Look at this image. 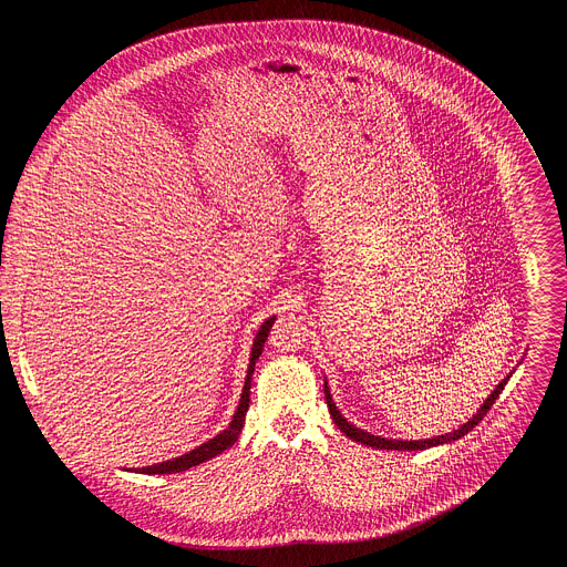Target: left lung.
Returning a JSON list of instances; mask_svg holds the SVG:
<instances>
[{"label":"left lung","instance_id":"8db88e82","mask_svg":"<svg viewBox=\"0 0 567 567\" xmlns=\"http://www.w3.org/2000/svg\"><path fill=\"white\" fill-rule=\"evenodd\" d=\"M505 383H507V379L505 381H501L498 383V388L487 396V401L482 403L480 406V411L466 422V424H462L457 431H453V433H446V435H440V437H433V440H411V442H401V440H385V437H379V435H370V433H365V431H361V429H357V426H352L341 413H339V409H337V403L332 401V394H330V390H328V383H326V401H328V409H330V415H332V420H334V424L348 435V437H352L354 442H361V444H365V446H372V449H388V451H424V449H431V446H437V444H446V442H455V440H460V437H464L468 431H473V426H477L482 420H484V415H487L489 411H492V406H494V401L498 399V394L505 390Z\"/></svg>","mask_w":567,"mask_h":567}]
</instances>
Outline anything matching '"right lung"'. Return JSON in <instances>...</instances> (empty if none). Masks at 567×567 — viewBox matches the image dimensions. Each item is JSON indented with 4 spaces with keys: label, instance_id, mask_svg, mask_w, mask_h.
<instances>
[{
    "label": "right lung",
    "instance_id": "add662e5",
    "mask_svg": "<svg viewBox=\"0 0 567 567\" xmlns=\"http://www.w3.org/2000/svg\"><path fill=\"white\" fill-rule=\"evenodd\" d=\"M274 326V318H269L265 326L260 328L256 341H254V350H251V363H249V372H247V379H245V390H241V396H239V406L233 415V422L228 424L226 431H221L219 435H215L213 440H208L206 444L193 449L190 453L182 455V457H175V460H166L161 464H154V466H143L138 468L141 473H147V475H154V473H179V471H186L190 466H197L215 455H219L221 451H226L228 446H233L241 433V426H245V417H247V411H249V392H251V377H254V368H256V361L260 359L262 354V348H265V341L269 337V330Z\"/></svg>",
    "mask_w": 567,
    "mask_h": 567
}]
</instances>
